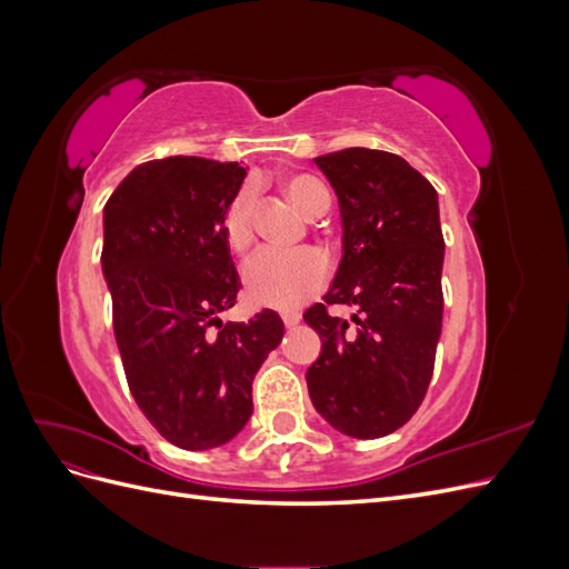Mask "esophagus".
Returning a JSON list of instances; mask_svg holds the SVG:
<instances>
[{"label":"esophagus","instance_id":"1","mask_svg":"<svg viewBox=\"0 0 569 569\" xmlns=\"http://www.w3.org/2000/svg\"><path fill=\"white\" fill-rule=\"evenodd\" d=\"M299 320H301V316H299L297 311H284V313H282V322H284L287 327H295Z\"/></svg>","mask_w":569,"mask_h":569}]
</instances>
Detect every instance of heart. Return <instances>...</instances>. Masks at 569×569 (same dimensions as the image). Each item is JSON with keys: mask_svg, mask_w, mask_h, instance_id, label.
<instances>
[{"mask_svg": "<svg viewBox=\"0 0 569 569\" xmlns=\"http://www.w3.org/2000/svg\"><path fill=\"white\" fill-rule=\"evenodd\" d=\"M284 197L297 206L306 218H318L330 206L327 187L308 173H291L282 180ZM226 244L242 253L253 242V192L242 187L228 203L220 220ZM244 295L256 306H270L287 311L303 303L322 289L327 280V261L316 249L297 251H258L242 272Z\"/></svg>", "mask_w": 569, "mask_h": 569, "instance_id": "1", "label": "heart"}]
</instances>
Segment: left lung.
Returning a JSON list of instances; mask_svg holds the SVG:
<instances>
[{
    "label": "left lung",
    "mask_w": 569,
    "mask_h": 569,
    "mask_svg": "<svg viewBox=\"0 0 569 569\" xmlns=\"http://www.w3.org/2000/svg\"><path fill=\"white\" fill-rule=\"evenodd\" d=\"M335 187L343 256L330 291L303 313L322 351L306 370L311 401L339 432L377 439L425 399L441 335L443 234L437 189L389 151L316 159ZM355 308L353 326L329 306Z\"/></svg>",
    "instance_id": "8db88e82"
}]
</instances>
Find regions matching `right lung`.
I'll use <instances>...</instances> for the list:
<instances>
[{
  "label": "right lung",
  "instance_id": "right-lung-1",
  "mask_svg": "<svg viewBox=\"0 0 569 569\" xmlns=\"http://www.w3.org/2000/svg\"><path fill=\"white\" fill-rule=\"evenodd\" d=\"M247 168L199 157L147 161L104 206L101 270L132 399L170 443L206 451L242 432L251 382L278 347L274 311L222 322L239 274L220 220Z\"/></svg>",
  "mask_w": 569,
  "mask_h": 569
}]
</instances>
